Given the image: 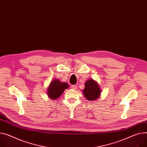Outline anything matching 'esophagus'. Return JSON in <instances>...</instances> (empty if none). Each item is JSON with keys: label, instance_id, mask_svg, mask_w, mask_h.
Instances as JSON below:
<instances>
[{"label": "esophagus", "instance_id": "obj_1", "mask_svg": "<svg viewBox=\"0 0 147 147\" xmlns=\"http://www.w3.org/2000/svg\"><path fill=\"white\" fill-rule=\"evenodd\" d=\"M71 88L73 89H77V86H76V85H72Z\"/></svg>", "mask_w": 147, "mask_h": 147}]
</instances>
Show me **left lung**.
<instances>
[{"label":"left lung","instance_id":"obj_1","mask_svg":"<svg viewBox=\"0 0 147 147\" xmlns=\"http://www.w3.org/2000/svg\"><path fill=\"white\" fill-rule=\"evenodd\" d=\"M85 97L90 100H94L98 99L100 94V89L98 84L92 80L87 81L83 90Z\"/></svg>","mask_w":147,"mask_h":147}]
</instances>
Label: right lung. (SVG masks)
Wrapping results in <instances>:
<instances>
[{
	"label": "right lung",
	"mask_w": 147,
	"mask_h": 147,
	"mask_svg": "<svg viewBox=\"0 0 147 147\" xmlns=\"http://www.w3.org/2000/svg\"><path fill=\"white\" fill-rule=\"evenodd\" d=\"M69 88L67 83L61 82L59 80H54L51 82L48 90V95L51 99H55L59 98L63 93V91Z\"/></svg>",
	"instance_id": "obj_1"
}]
</instances>
